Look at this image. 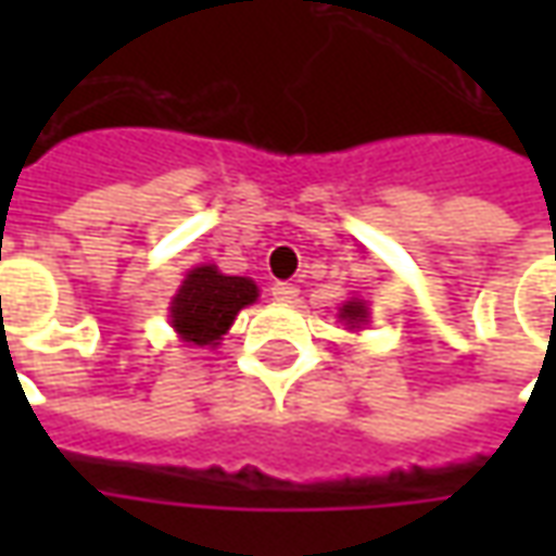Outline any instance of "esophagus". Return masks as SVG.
Masks as SVG:
<instances>
[{"mask_svg": "<svg viewBox=\"0 0 556 556\" xmlns=\"http://www.w3.org/2000/svg\"><path fill=\"white\" fill-rule=\"evenodd\" d=\"M270 294H274V301L279 303H294L298 301V286H294V282H274V286H270Z\"/></svg>", "mask_w": 556, "mask_h": 556, "instance_id": "34e87169", "label": "esophagus"}]
</instances>
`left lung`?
Masks as SVG:
<instances>
[{"instance_id": "obj_1", "label": "left lung", "mask_w": 556, "mask_h": 556, "mask_svg": "<svg viewBox=\"0 0 556 556\" xmlns=\"http://www.w3.org/2000/svg\"><path fill=\"white\" fill-rule=\"evenodd\" d=\"M339 315H342V318H345V321L354 327V325H361L363 318H366V306H363L361 301H349L345 306H342V313Z\"/></svg>"}]
</instances>
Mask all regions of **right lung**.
Returning <instances> with one entry per match:
<instances>
[{"label": "right lung", "instance_id": "obj_1", "mask_svg": "<svg viewBox=\"0 0 556 556\" xmlns=\"http://www.w3.org/2000/svg\"><path fill=\"white\" fill-rule=\"evenodd\" d=\"M258 298L253 279L226 277L214 265L195 267L172 301V327L184 342L217 345L235 315Z\"/></svg>", "mask_w": 556, "mask_h": 556}]
</instances>
